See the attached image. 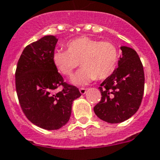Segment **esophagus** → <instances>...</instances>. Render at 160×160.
Listing matches in <instances>:
<instances>
[{
	"instance_id": "34e87169",
	"label": "esophagus",
	"mask_w": 160,
	"mask_h": 160,
	"mask_svg": "<svg viewBox=\"0 0 160 160\" xmlns=\"http://www.w3.org/2000/svg\"><path fill=\"white\" fill-rule=\"evenodd\" d=\"M87 89H84V88H81V89H80V92L81 94H84V93H86Z\"/></svg>"
}]
</instances>
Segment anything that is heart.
I'll return each mask as SVG.
<instances>
[{
  "instance_id": "1",
  "label": "heart",
  "mask_w": 160,
  "mask_h": 160,
  "mask_svg": "<svg viewBox=\"0 0 160 160\" xmlns=\"http://www.w3.org/2000/svg\"><path fill=\"white\" fill-rule=\"evenodd\" d=\"M67 49L55 51L52 62L58 71L66 76H72L80 62L82 69L71 79L76 85H85L97 78L107 79L118 66L119 52L111 42L80 37L67 42Z\"/></svg>"
}]
</instances>
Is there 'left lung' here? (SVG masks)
I'll list each match as a JSON object with an SVG mask.
<instances>
[{"mask_svg":"<svg viewBox=\"0 0 160 160\" xmlns=\"http://www.w3.org/2000/svg\"><path fill=\"white\" fill-rule=\"evenodd\" d=\"M118 68L98 88L101 101L93 108L98 118L108 123L129 119L140 108L145 88V75L141 59L134 49L122 46Z\"/></svg>","mask_w":160,"mask_h":160,"instance_id":"obj_1","label":"left lung"}]
</instances>
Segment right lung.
I'll list each match as a JSON object with an SVG mask.
<instances>
[{"label": "right lung", "mask_w": 160, "mask_h": 160, "mask_svg": "<svg viewBox=\"0 0 160 160\" xmlns=\"http://www.w3.org/2000/svg\"><path fill=\"white\" fill-rule=\"evenodd\" d=\"M58 39L47 35L24 49L17 64L15 86L21 108L28 120L45 130L68 122L72 102L81 96L76 86L63 82L52 62ZM63 86L62 92L55 89Z\"/></svg>", "instance_id": "1"}]
</instances>
